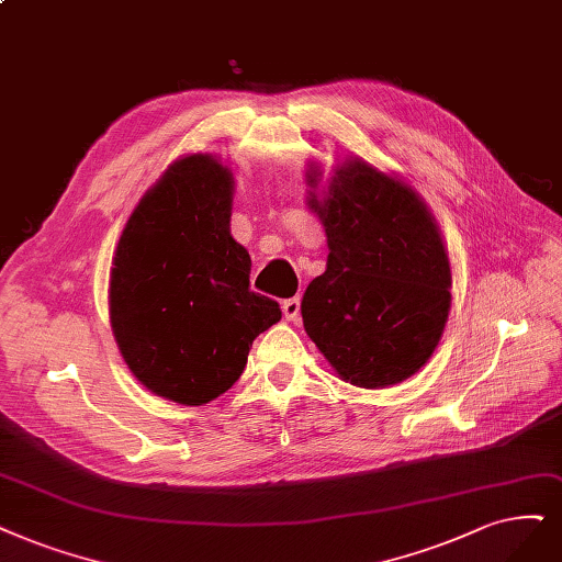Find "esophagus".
I'll list each match as a JSON object with an SVG mask.
<instances>
[{"label":"esophagus","mask_w":562,"mask_h":562,"mask_svg":"<svg viewBox=\"0 0 562 562\" xmlns=\"http://www.w3.org/2000/svg\"><path fill=\"white\" fill-rule=\"evenodd\" d=\"M282 315L286 322H299L301 315V301L299 299H286L282 303Z\"/></svg>","instance_id":"obj_1"}]
</instances>
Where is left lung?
<instances>
[{"instance_id":"obj_1","label":"left lung","mask_w":562,"mask_h":562,"mask_svg":"<svg viewBox=\"0 0 562 562\" xmlns=\"http://www.w3.org/2000/svg\"><path fill=\"white\" fill-rule=\"evenodd\" d=\"M322 184L307 164L305 205L326 232V270L307 284L305 334L342 382L384 389L412 378L440 345L451 310V261L414 187L357 155Z\"/></svg>"}]
</instances>
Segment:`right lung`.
I'll return each instance as SVG.
<instances>
[{"label":"right lung","mask_w":562,"mask_h":562,"mask_svg":"<svg viewBox=\"0 0 562 562\" xmlns=\"http://www.w3.org/2000/svg\"><path fill=\"white\" fill-rule=\"evenodd\" d=\"M234 173L215 155L176 159L140 196L115 247L109 313L132 375L178 405L234 386L252 340L280 322L249 292L247 249L234 240Z\"/></svg>","instance_id":"add662e5"}]
</instances>
